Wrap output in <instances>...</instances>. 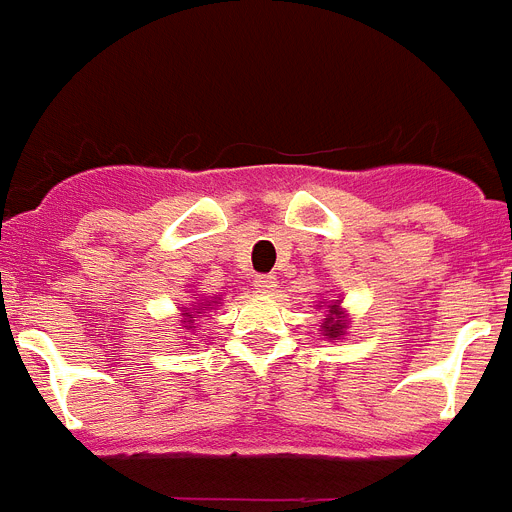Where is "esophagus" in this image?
Here are the masks:
<instances>
[{
	"instance_id": "obj_1",
	"label": "esophagus",
	"mask_w": 512,
	"mask_h": 512,
	"mask_svg": "<svg viewBox=\"0 0 512 512\" xmlns=\"http://www.w3.org/2000/svg\"><path fill=\"white\" fill-rule=\"evenodd\" d=\"M256 288H259V293H272V290L277 288V277L275 275H256Z\"/></svg>"
}]
</instances>
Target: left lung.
<instances>
[{
  "label": "left lung",
  "mask_w": 512,
  "mask_h": 512,
  "mask_svg": "<svg viewBox=\"0 0 512 512\" xmlns=\"http://www.w3.org/2000/svg\"><path fill=\"white\" fill-rule=\"evenodd\" d=\"M346 327H349V320H346V314L341 312L338 301H333V304L327 306L325 322H322V333H325L330 341H338V338L346 333Z\"/></svg>",
  "instance_id": "obj_1"
}]
</instances>
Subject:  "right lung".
I'll use <instances>...</instances> for the list:
<instances>
[{"instance_id": "add662e5", "label": "right lung", "mask_w": 512, "mask_h": 512, "mask_svg": "<svg viewBox=\"0 0 512 512\" xmlns=\"http://www.w3.org/2000/svg\"><path fill=\"white\" fill-rule=\"evenodd\" d=\"M211 304H219V301H206L203 306L198 304V312H190V309H185V327H192L195 317H200V314H203V309H211Z\"/></svg>"}]
</instances>
